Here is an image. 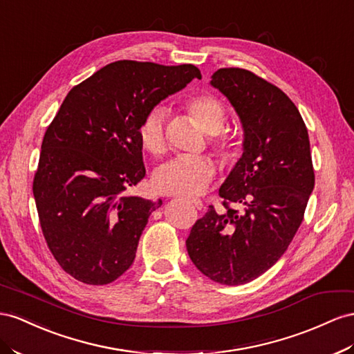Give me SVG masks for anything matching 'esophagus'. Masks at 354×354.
<instances>
[{"instance_id": "34e87169", "label": "esophagus", "mask_w": 354, "mask_h": 354, "mask_svg": "<svg viewBox=\"0 0 354 354\" xmlns=\"http://www.w3.org/2000/svg\"><path fill=\"white\" fill-rule=\"evenodd\" d=\"M190 203H192L198 209H203V203H201V201L199 199H190Z\"/></svg>"}]
</instances>
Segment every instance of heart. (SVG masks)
<instances>
[{
  "label": "heart",
  "instance_id": "1",
  "mask_svg": "<svg viewBox=\"0 0 354 354\" xmlns=\"http://www.w3.org/2000/svg\"><path fill=\"white\" fill-rule=\"evenodd\" d=\"M186 109L204 132L213 136V145L223 162H231L238 156L240 142L235 137L218 133L226 123V109L213 95L201 93L189 98ZM141 146L150 155L160 156L167 150L165 110L151 109L138 127ZM216 174L214 162L205 156H178L160 165L153 177L155 187L162 194L194 196L208 187Z\"/></svg>",
  "mask_w": 354,
  "mask_h": 354
}]
</instances>
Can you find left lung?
Segmentation results:
<instances>
[{
    "mask_svg": "<svg viewBox=\"0 0 354 354\" xmlns=\"http://www.w3.org/2000/svg\"><path fill=\"white\" fill-rule=\"evenodd\" d=\"M209 84L229 100L243 127V155L218 195L244 209L209 205L186 247L208 279L238 286L268 271L302 223L314 189L310 138L288 95L252 71L221 68Z\"/></svg>",
    "mask_w": 354,
    "mask_h": 354,
    "instance_id": "1",
    "label": "left lung"
}]
</instances>
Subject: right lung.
Here are the masks:
<instances>
[{
    "label": "right lung",
    "mask_w": 354,
    "mask_h": 354,
    "mask_svg": "<svg viewBox=\"0 0 354 354\" xmlns=\"http://www.w3.org/2000/svg\"><path fill=\"white\" fill-rule=\"evenodd\" d=\"M201 71L118 61L66 95L47 128L32 192L43 235L61 268L86 284H109L136 259L162 199L129 194L145 178L138 127Z\"/></svg>",
    "instance_id": "add662e5"
}]
</instances>
